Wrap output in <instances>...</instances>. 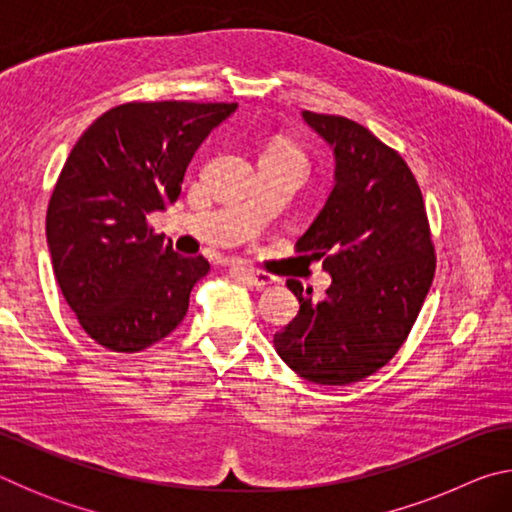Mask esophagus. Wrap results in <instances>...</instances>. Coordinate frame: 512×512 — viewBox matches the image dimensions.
<instances>
[{
	"label": "esophagus",
	"mask_w": 512,
	"mask_h": 512,
	"mask_svg": "<svg viewBox=\"0 0 512 512\" xmlns=\"http://www.w3.org/2000/svg\"><path fill=\"white\" fill-rule=\"evenodd\" d=\"M244 275H246L248 284H253L255 289H268V287H275V284H280V277H275L271 273L255 271V268H244Z\"/></svg>",
	"instance_id": "obj_1"
}]
</instances>
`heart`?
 Returning <instances> with one entry per match:
<instances>
[{
    "mask_svg": "<svg viewBox=\"0 0 512 512\" xmlns=\"http://www.w3.org/2000/svg\"><path fill=\"white\" fill-rule=\"evenodd\" d=\"M268 153H287V155H293V158H298L300 162H305V158H302V153L298 149H293V146H273L271 151Z\"/></svg>",
    "mask_w": 512,
    "mask_h": 512,
    "instance_id": "1",
    "label": "heart"
}]
</instances>
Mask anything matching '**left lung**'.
Listing matches in <instances>:
<instances>
[{"label":"left lung","instance_id":"obj_1","mask_svg":"<svg viewBox=\"0 0 512 512\" xmlns=\"http://www.w3.org/2000/svg\"><path fill=\"white\" fill-rule=\"evenodd\" d=\"M302 117L334 149L336 185L296 250L323 259L332 284L316 302L289 280L300 311L273 343L302 379L348 386L402 348L433 282L436 248L418 180L400 153L352 119L309 110Z\"/></svg>","mask_w":512,"mask_h":512}]
</instances>
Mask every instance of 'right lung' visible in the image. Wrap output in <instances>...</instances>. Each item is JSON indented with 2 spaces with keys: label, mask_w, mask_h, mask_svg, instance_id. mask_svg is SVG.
Here are the masks:
<instances>
[{
  "label": "right lung",
  "mask_w": 512,
  "mask_h": 512,
  "mask_svg": "<svg viewBox=\"0 0 512 512\" xmlns=\"http://www.w3.org/2000/svg\"><path fill=\"white\" fill-rule=\"evenodd\" d=\"M237 103L131 101L110 108L74 144L47 207L58 287L90 339L112 352L162 341L210 271L173 253L146 221L176 203L185 171Z\"/></svg>",
  "instance_id": "right-lung-1"
}]
</instances>
